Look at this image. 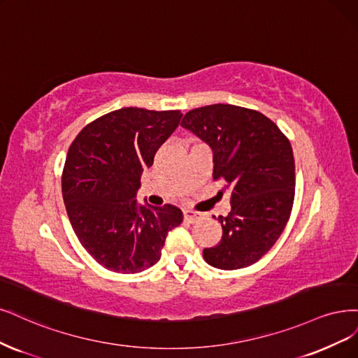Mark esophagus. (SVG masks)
<instances>
[{"mask_svg": "<svg viewBox=\"0 0 358 358\" xmlns=\"http://www.w3.org/2000/svg\"><path fill=\"white\" fill-rule=\"evenodd\" d=\"M183 217H185V220H188L189 224H194V222H199V220L203 219V213L188 210V208H185V210H183Z\"/></svg>", "mask_w": 358, "mask_h": 358, "instance_id": "34e87169", "label": "esophagus"}]
</instances>
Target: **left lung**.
<instances>
[{"label":"left lung","mask_w":358,"mask_h":358,"mask_svg":"<svg viewBox=\"0 0 358 358\" xmlns=\"http://www.w3.org/2000/svg\"><path fill=\"white\" fill-rule=\"evenodd\" d=\"M180 126L213 151V179L231 189V212L219 216L222 240L203 250L219 269L257 262L285 229L294 199V159L289 139L264 114L228 103L185 114Z\"/></svg>","instance_id":"obj_1"}]
</instances>
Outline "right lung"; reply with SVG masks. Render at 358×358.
Returning <instances> with one entry per match:
<instances>
[{"mask_svg": "<svg viewBox=\"0 0 358 358\" xmlns=\"http://www.w3.org/2000/svg\"><path fill=\"white\" fill-rule=\"evenodd\" d=\"M180 118V110L121 108L92 121L69 146L62 173L66 213L83 248L109 271L151 268L169 231L182 224L175 206L136 201L143 169Z\"/></svg>", "mask_w": 358, "mask_h": 358, "instance_id": "1", "label": "right lung"}]
</instances>
